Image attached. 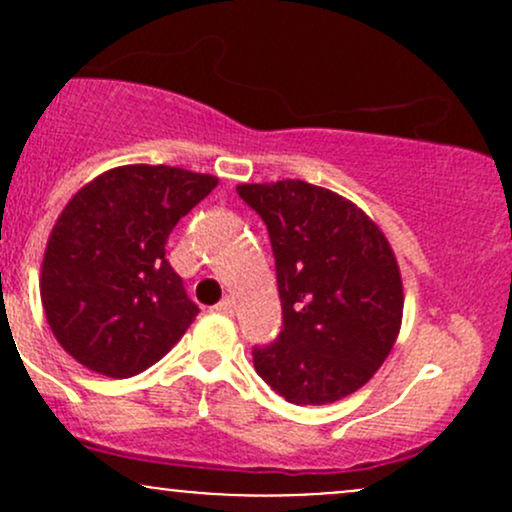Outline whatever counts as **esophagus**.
<instances>
[{
    "label": "esophagus",
    "mask_w": 512,
    "mask_h": 512,
    "mask_svg": "<svg viewBox=\"0 0 512 512\" xmlns=\"http://www.w3.org/2000/svg\"><path fill=\"white\" fill-rule=\"evenodd\" d=\"M233 308H236V305H233V298H223L221 303L214 305L216 313H223V315H233Z\"/></svg>",
    "instance_id": "obj_1"
}]
</instances>
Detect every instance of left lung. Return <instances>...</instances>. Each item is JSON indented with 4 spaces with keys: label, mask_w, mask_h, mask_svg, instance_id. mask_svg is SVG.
Instances as JSON below:
<instances>
[{
    "label": "left lung",
    "mask_w": 512,
    "mask_h": 512,
    "mask_svg": "<svg viewBox=\"0 0 512 512\" xmlns=\"http://www.w3.org/2000/svg\"><path fill=\"white\" fill-rule=\"evenodd\" d=\"M262 216L284 327L252 349L257 375L291 404H332L383 366L402 327V276L366 211L303 180L238 185Z\"/></svg>",
    "instance_id": "8db88e82"
}]
</instances>
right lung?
I'll return each mask as SVG.
<instances>
[{
  "label": "right lung",
  "instance_id": "add662e5",
  "mask_svg": "<svg viewBox=\"0 0 512 512\" xmlns=\"http://www.w3.org/2000/svg\"><path fill=\"white\" fill-rule=\"evenodd\" d=\"M219 178L173 166H120L62 209L40 272L60 346L108 378L142 373L180 342L199 308L166 260L170 231Z\"/></svg>",
  "mask_w": 512,
  "mask_h": 512
}]
</instances>
